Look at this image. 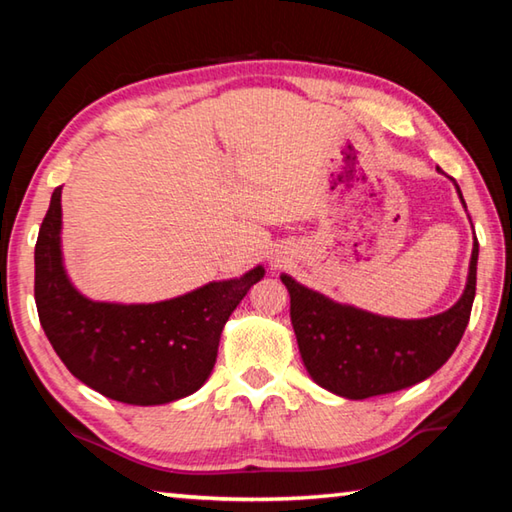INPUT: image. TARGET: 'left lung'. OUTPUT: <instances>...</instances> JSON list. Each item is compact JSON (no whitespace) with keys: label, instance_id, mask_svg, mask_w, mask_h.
<instances>
[{"label":"left lung","instance_id":"8db88e82","mask_svg":"<svg viewBox=\"0 0 512 512\" xmlns=\"http://www.w3.org/2000/svg\"><path fill=\"white\" fill-rule=\"evenodd\" d=\"M458 196L463 201L461 189ZM476 259L479 241H474L461 300L443 314L420 320L375 316L339 305L282 275L291 296L293 332L311 379L348 400H366L431 377L463 339L476 293Z\"/></svg>","mask_w":512,"mask_h":512}]
</instances>
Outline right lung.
Masks as SVG:
<instances>
[{
    "label": "right lung",
    "mask_w": 512,
    "mask_h": 512,
    "mask_svg": "<svg viewBox=\"0 0 512 512\" xmlns=\"http://www.w3.org/2000/svg\"><path fill=\"white\" fill-rule=\"evenodd\" d=\"M60 189L38 232L33 287L40 325L60 361L85 386L124 404L153 406L192 395L214 368L225 320L264 268L153 305L88 300L63 268Z\"/></svg>",
    "instance_id": "add662e5"
}]
</instances>
